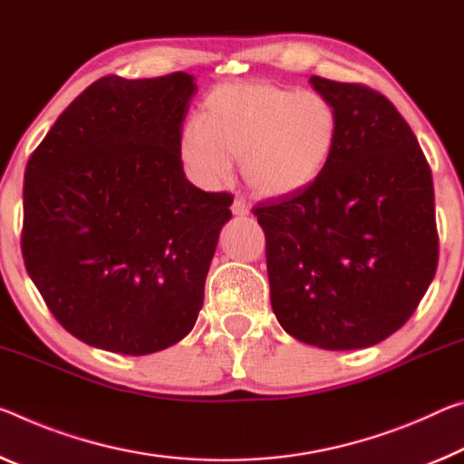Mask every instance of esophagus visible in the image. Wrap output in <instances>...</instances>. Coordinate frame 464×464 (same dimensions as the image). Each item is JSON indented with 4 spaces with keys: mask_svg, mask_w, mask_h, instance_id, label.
I'll list each match as a JSON object with an SVG mask.
<instances>
[{
    "mask_svg": "<svg viewBox=\"0 0 464 464\" xmlns=\"http://www.w3.org/2000/svg\"><path fill=\"white\" fill-rule=\"evenodd\" d=\"M231 212L235 217H246V215H249V204L244 200V198L237 196L231 206Z\"/></svg>",
    "mask_w": 464,
    "mask_h": 464,
    "instance_id": "1",
    "label": "esophagus"
}]
</instances>
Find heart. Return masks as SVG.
Wrapping results in <instances>:
<instances>
[{
    "instance_id": "1",
    "label": "heart",
    "mask_w": 464,
    "mask_h": 464,
    "mask_svg": "<svg viewBox=\"0 0 464 464\" xmlns=\"http://www.w3.org/2000/svg\"><path fill=\"white\" fill-rule=\"evenodd\" d=\"M338 136L341 115L324 92L246 80L217 86L204 99L198 121L183 126L178 150L200 186L223 183L239 157L254 192L285 198L324 175Z\"/></svg>"
}]
</instances>
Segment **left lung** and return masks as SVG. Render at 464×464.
I'll list each match as a JSON object with an SVG mask.
<instances>
[{"label": "left lung", "instance_id": "obj_1", "mask_svg": "<svg viewBox=\"0 0 464 464\" xmlns=\"http://www.w3.org/2000/svg\"><path fill=\"white\" fill-rule=\"evenodd\" d=\"M341 136L304 192L256 206L278 324L328 351L365 349L417 310L438 268L433 181L413 130L384 94L312 76Z\"/></svg>", "mask_w": 464, "mask_h": 464}]
</instances>
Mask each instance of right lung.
<instances>
[{"instance_id":"add662e5","label":"right lung","mask_w":464,"mask_h":464,"mask_svg":"<svg viewBox=\"0 0 464 464\" xmlns=\"http://www.w3.org/2000/svg\"><path fill=\"white\" fill-rule=\"evenodd\" d=\"M194 76H107L57 117L24 171L22 256L80 341L149 355L194 328L233 196L186 179Z\"/></svg>"}]
</instances>
